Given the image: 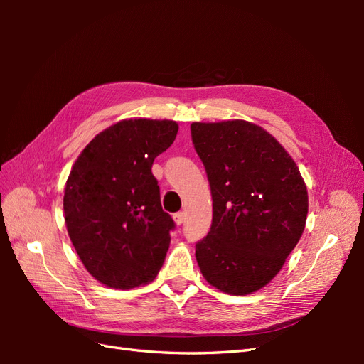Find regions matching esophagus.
Wrapping results in <instances>:
<instances>
[{
	"mask_svg": "<svg viewBox=\"0 0 364 364\" xmlns=\"http://www.w3.org/2000/svg\"><path fill=\"white\" fill-rule=\"evenodd\" d=\"M173 220H174L176 225H182L185 222V213H176L173 215Z\"/></svg>",
	"mask_w": 364,
	"mask_h": 364,
	"instance_id": "34e87169",
	"label": "esophagus"
}]
</instances>
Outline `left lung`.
<instances>
[{
  "instance_id": "1",
  "label": "left lung",
  "mask_w": 364,
  "mask_h": 364,
  "mask_svg": "<svg viewBox=\"0 0 364 364\" xmlns=\"http://www.w3.org/2000/svg\"><path fill=\"white\" fill-rule=\"evenodd\" d=\"M191 138L213 194V225L197 241V264L220 291H258L305 229L308 193L299 168L269 132L245 119L193 123Z\"/></svg>"
}]
</instances>
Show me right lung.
Here are the masks:
<instances>
[{
    "instance_id": "add662e5",
    "label": "right lung",
    "mask_w": 364,
    "mask_h": 364,
    "mask_svg": "<svg viewBox=\"0 0 364 364\" xmlns=\"http://www.w3.org/2000/svg\"><path fill=\"white\" fill-rule=\"evenodd\" d=\"M178 130L171 119H123L100 132L73 165L65 223L83 266L106 287H139L162 267L174 222L161 206L151 165Z\"/></svg>"
}]
</instances>
